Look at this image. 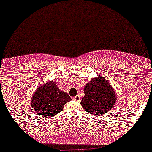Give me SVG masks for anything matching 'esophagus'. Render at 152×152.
I'll return each instance as SVG.
<instances>
[{
    "instance_id": "obj_1",
    "label": "esophagus",
    "mask_w": 152,
    "mask_h": 152,
    "mask_svg": "<svg viewBox=\"0 0 152 152\" xmlns=\"http://www.w3.org/2000/svg\"><path fill=\"white\" fill-rule=\"evenodd\" d=\"M72 99L76 100V101H80V96L79 95H77L76 96H75V97H73V98Z\"/></svg>"
}]
</instances>
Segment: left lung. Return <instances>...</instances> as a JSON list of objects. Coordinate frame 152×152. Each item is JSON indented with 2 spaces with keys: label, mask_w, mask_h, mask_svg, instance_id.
Returning <instances> with one entry per match:
<instances>
[{
  "label": "left lung",
  "mask_w": 152,
  "mask_h": 152,
  "mask_svg": "<svg viewBox=\"0 0 152 152\" xmlns=\"http://www.w3.org/2000/svg\"><path fill=\"white\" fill-rule=\"evenodd\" d=\"M84 92L80 104L86 112L94 116L99 117L109 112L117 102V95L111 84L100 75L88 82Z\"/></svg>",
  "instance_id": "1"
}]
</instances>
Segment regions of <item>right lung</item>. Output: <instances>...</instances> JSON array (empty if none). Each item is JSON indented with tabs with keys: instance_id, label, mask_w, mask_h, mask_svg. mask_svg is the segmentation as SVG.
<instances>
[{
	"instance_id": "obj_1",
	"label": "right lung",
	"mask_w": 152,
	"mask_h": 152,
	"mask_svg": "<svg viewBox=\"0 0 152 152\" xmlns=\"http://www.w3.org/2000/svg\"><path fill=\"white\" fill-rule=\"evenodd\" d=\"M71 100L66 92L59 89L55 81H49L39 86L32 96L31 105L37 114L46 118L62 111L64 105Z\"/></svg>"
}]
</instances>
